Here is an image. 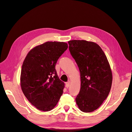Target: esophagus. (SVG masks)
<instances>
[{"label": "esophagus", "mask_w": 132, "mask_h": 132, "mask_svg": "<svg viewBox=\"0 0 132 132\" xmlns=\"http://www.w3.org/2000/svg\"><path fill=\"white\" fill-rule=\"evenodd\" d=\"M66 87L67 88H69L70 87V82H66Z\"/></svg>", "instance_id": "esophagus-1"}]
</instances>
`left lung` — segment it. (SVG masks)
I'll use <instances>...</instances> for the list:
<instances>
[{"instance_id": "obj_1", "label": "left lung", "mask_w": 132, "mask_h": 132, "mask_svg": "<svg viewBox=\"0 0 132 132\" xmlns=\"http://www.w3.org/2000/svg\"><path fill=\"white\" fill-rule=\"evenodd\" d=\"M68 43L80 75V89L76 103L82 111L93 112L102 105L111 90V67L103 50L94 42L72 40Z\"/></svg>"}]
</instances>
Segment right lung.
<instances>
[{"label": "right lung", "mask_w": 132, "mask_h": 132, "mask_svg": "<svg viewBox=\"0 0 132 132\" xmlns=\"http://www.w3.org/2000/svg\"><path fill=\"white\" fill-rule=\"evenodd\" d=\"M67 48L65 42H45L32 49L23 61L21 89L31 104L40 111L53 109L62 94L65 84L59 79L55 65Z\"/></svg>", "instance_id": "right-lung-1"}]
</instances>
